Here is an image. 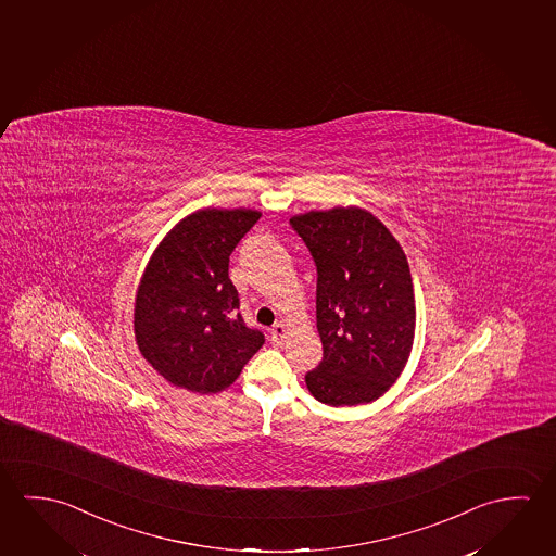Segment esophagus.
Here are the masks:
<instances>
[{
    "label": "esophagus",
    "instance_id": "esophagus-1",
    "mask_svg": "<svg viewBox=\"0 0 556 556\" xmlns=\"http://www.w3.org/2000/svg\"><path fill=\"white\" fill-rule=\"evenodd\" d=\"M286 334H288L286 325H283V323H276L273 330H270V342H273L274 345H282L283 340H286Z\"/></svg>",
    "mask_w": 556,
    "mask_h": 556
}]
</instances>
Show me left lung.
<instances>
[{
    "instance_id": "8db88e82",
    "label": "left lung",
    "mask_w": 556,
    "mask_h": 556,
    "mask_svg": "<svg viewBox=\"0 0 556 556\" xmlns=\"http://www.w3.org/2000/svg\"><path fill=\"white\" fill-rule=\"evenodd\" d=\"M317 265V330L323 362L308 392L327 406L379 400L406 367L415 338V295L406 253L382 222L359 206L291 216Z\"/></svg>"
}]
</instances>
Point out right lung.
<instances>
[{
	"label": "right lung",
	"mask_w": 556,
	"mask_h": 556,
	"mask_svg": "<svg viewBox=\"0 0 556 556\" xmlns=\"http://www.w3.org/2000/svg\"><path fill=\"white\" fill-rule=\"evenodd\" d=\"M261 218L253 208H201L169 229L135 295V340L169 384L216 394L233 384L265 336L238 313L229 255Z\"/></svg>",
	"instance_id": "obj_1"
}]
</instances>
